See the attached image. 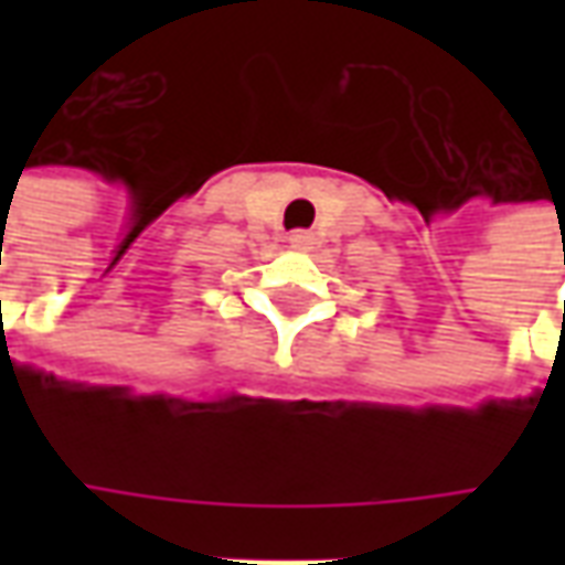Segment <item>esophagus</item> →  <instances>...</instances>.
<instances>
[{
    "instance_id": "1",
    "label": "esophagus",
    "mask_w": 565,
    "mask_h": 565,
    "mask_svg": "<svg viewBox=\"0 0 565 565\" xmlns=\"http://www.w3.org/2000/svg\"><path fill=\"white\" fill-rule=\"evenodd\" d=\"M287 242H290L294 247H299V250H308V247L315 245V235L308 233V230H296V233H290Z\"/></svg>"
}]
</instances>
